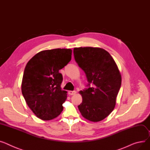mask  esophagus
Instances as JSON below:
<instances>
[{
  "label": "esophagus",
  "instance_id": "esophagus-1",
  "mask_svg": "<svg viewBox=\"0 0 150 150\" xmlns=\"http://www.w3.org/2000/svg\"><path fill=\"white\" fill-rule=\"evenodd\" d=\"M76 91H69V92H68L69 95H74L76 94Z\"/></svg>",
  "mask_w": 150,
  "mask_h": 150
}]
</instances>
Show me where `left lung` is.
Instances as JSON below:
<instances>
[{
  "label": "left lung",
  "mask_w": 150,
  "mask_h": 150,
  "mask_svg": "<svg viewBox=\"0 0 150 150\" xmlns=\"http://www.w3.org/2000/svg\"><path fill=\"white\" fill-rule=\"evenodd\" d=\"M74 54L75 61L86 74L89 86L79 92L83 98L79 110L90 121H101L115 108L121 74L114 59L104 49L75 47Z\"/></svg>",
  "instance_id": "obj_1"
}]
</instances>
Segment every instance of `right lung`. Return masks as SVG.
<instances>
[{
    "label": "right lung",
    "mask_w": 150,
    "mask_h": 150,
    "mask_svg": "<svg viewBox=\"0 0 150 150\" xmlns=\"http://www.w3.org/2000/svg\"><path fill=\"white\" fill-rule=\"evenodd\" d=\"M71 49L45 50L28 62L23 75L22 92L28 106L44 121L60 115L67 92L62 91L63 80L59 71L71 61Z\"/></svg>",
    "instance_id": "add662e5"
}]
</instances>
